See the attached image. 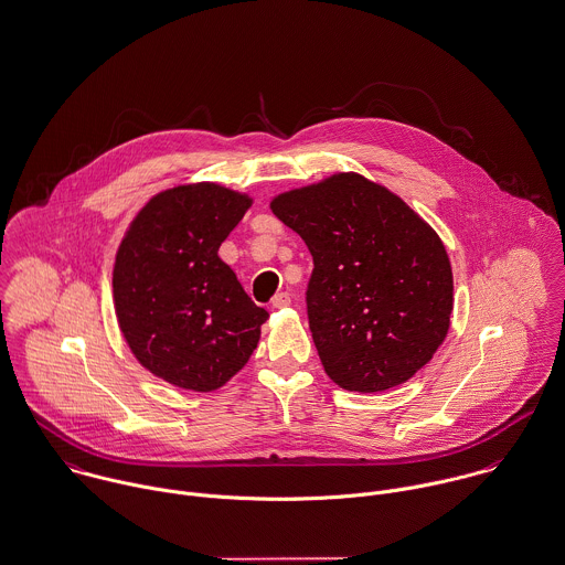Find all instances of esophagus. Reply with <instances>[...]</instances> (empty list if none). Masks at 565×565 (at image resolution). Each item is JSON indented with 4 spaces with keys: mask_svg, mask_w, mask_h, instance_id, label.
Returning <instances> with one entry per match:
<instances>
[{
    "mask_svg": "<svg viewBox=\"0 0 565 565\" xmlns=\"http://www.w3.org/2000/svg\"><path fill=\"white\" fill-rule=\"evenodd\" d=\"M270 306L275 308V310H281V308H286V306H290V295L288 292H277L275 297H273V301H270Z\"/></svg>",
    "mask_w": 565,
    "mask_h": 565,
    "instance_id": "esophagus-1",
    "label": "esophagus"
}]
</instances>
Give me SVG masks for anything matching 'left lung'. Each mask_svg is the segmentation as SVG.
Listing matches in <instances>:
<instances>
[{"label": "left lung", "instance_id": "1", "mask_svg": "<svg viewBox=\"0 0 565 565\" xmlns=\"http://www.w3.org/2000/svg\"><path fill=\"white\" fill-rule=\"evenodd\" d=\"M270 210L312 253L308 319L332 382L377 393L433 360L450 330L454 279L417 212L358 172L281 192Z\"/></svg>", "mask_w": 565, "mask_h": 565}]
</instances>
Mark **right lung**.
Listing matches in <instances>:
<instances>
[{
    "label": "right lung",
    "mask_w": 565,
    "mask_h": 565,
    "mask_svg": "<svg viewBox=\"0 0 565 565\" xmlns=\"http://www.w3.org/2000/svg\"><path fill=\"white\" fill-rule=\"evenodd\" d=\"M250 205L221 183L174 185L137 212L117 246L119 332L135 360L172 386H225L259 342L268 312L218 255Z\"/></svg>",
    "instance_id": "obj_1"
}]
</instances>
